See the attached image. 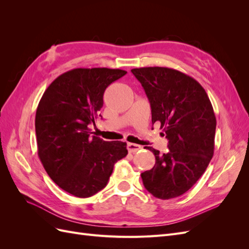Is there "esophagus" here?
I'll return each instance as SVG.
<instances>
[{"label": "esophagus", "mask_w": 249, "mask_h": 249, "mask_svg": "<svg viewBox=\"0 0 249 249\" xmlns=\"http://www.w3.org/2000/svg\"><path fill=\"white\" fill-rule=\"evenodd\" d=\"M141 149V146L138 144H135V143H127V150L129 153H136L138 150Z\"/></svg>", "instance_id": "esophagus-1"}]
</instances>
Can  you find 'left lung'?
Masks as SVG:
<instances>
[{
  "label": "left lung",
  "mask_w": 249,
  "mask_h": 249,
  "mask_svg": "<svg viewBox=\"0 0 249 249\" xmlns=\"http://www.w3.org/2000/svg\"><path fill=\"white\" fill-rule=\"evenodd\" d=\"M141 83L152 109L168 139L169 152L150 146L155 166L141 173L145 189L170 199L186 193L206 171L214 155L216 117L206 90L188 74L168 67L131 71Z\"/></svg>",
  "instance_id": "8db88e82"
}]
</instances>
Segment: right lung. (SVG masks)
<instances>
[{
    "label": "right lung",
    "instance_id": "add662e5",
    "mask_svg": "<svg viewBox=\"0 0 249 249\" xmlns=\"http://www.w3.org/2000/svg\"><path fill=\"white\" fill-rule=\"evenodd\" d=\"M126 73L106 67L73 69L44 91L36 110L38 157L49 177L74 196L90 197L106 187L126 143L90 136L106 88Z\"/></svg>",
    "mask_w": 249,
    "mask_h": 249
}]
</instances>
